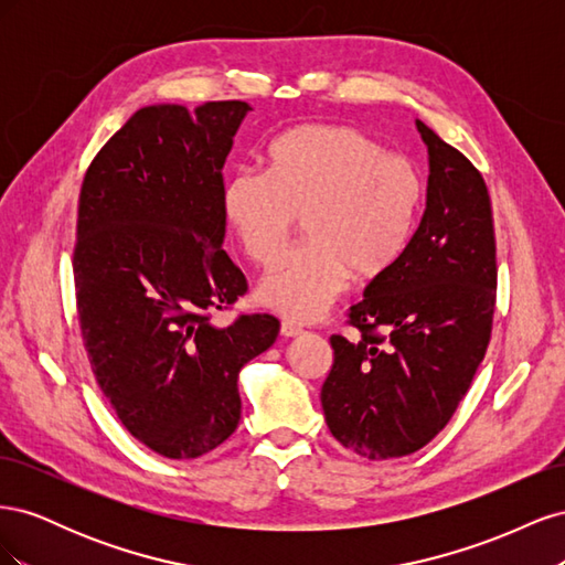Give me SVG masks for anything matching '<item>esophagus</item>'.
<instances>
[{"instance_id":"obj_1","label":"esophagus","mask_w":565,"mask_h":565,"mask_svg":"<svg viewBox=\"0 0 565 565\" xmlns=\"http://www.w3.org/2000/svg\"><path fill=\"white\" fill-rule=\"evenodd\" d=\"M280 334L282 337H301L303 334V328L297 322H289V320H282L280 324Z\"/></svg>"}]
</instances>
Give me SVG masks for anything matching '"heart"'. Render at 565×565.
<instances>
[{"instance_id":"obj_1","label":"heart","mask_w":565,"mask_h":565,"mask_svg":"<svg viewBox=\"0 0 565 565\" xmlns=\"http://www.w3.org/2000/svg\"><path fill=\"white\" fill-rule=\"evenodd\" d=\"M422 200V174L407 158L355 127L303 125L270 143L266 172H233L221 207L243 254L262 268L280 259L301 218L306 243L259 282L256 299L311 322L349 276L370 282L396 266Z\"/></svg>"}]
</instances>
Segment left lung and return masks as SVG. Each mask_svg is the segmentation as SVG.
Segmentation results:
<instances>
[{"label": "left lung", "mask_w": 565, "mask_h": 565, "mask_svg": "<svg viewBox=\"0 0 565 565\" xmlns=\"http://www.w3.org/2000/svg\"><path fill=\"white\" fill-rule=\"evenodd\" d=\"M417 129L429 148L426 210L396 266L351 306L361 339L330 337L334 363L320 391L332 436L365 459L424 448L465 398L492 332L488 185L434 129L419 119Z\"/></svg>", "instance_id": "8db88e82"}]
</instances>
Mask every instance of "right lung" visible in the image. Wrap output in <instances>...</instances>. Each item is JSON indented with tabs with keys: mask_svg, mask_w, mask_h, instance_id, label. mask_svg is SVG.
I'll return each mask as SVG.
<instances>
[{
	"mask_svg": "<svg viewBox=\"0 0 565 565\" xmlns=\"http://www.w3.org/2000/svg\"><path fill=\"white\" fill-rule=\"evenodd\" d=\"M252 108L136 110L98 150L79 191L73 256L89 363L127 431L169 459L221 446L241 422L237 374L278 337L268 313L212 322L247 292L221 249V169Z\"/></svg>",
	"mask_w": 565,
	"mask_h": 565,
	"instance_id": "1",
	"label": "right lung"
}]
</instances>
